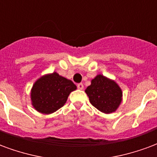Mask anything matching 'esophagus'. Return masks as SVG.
Instances as JSON below:
<instances>
[{"instance_id":"1","label":"esophagus","mask_w":157,"mask_h":157,"mask_svg":"<svg viewBox=\"0 0 157 157\" xmlns=\"http://www.w3.org/2000/svg\"><path fill=\"white\" fill-rule=\"evenodd\" d=\"M77 87L78 90H83L84 89V84H82V83H79V84H77Z\"/></svg>"}]
</instances>
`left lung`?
<instances>
[{
	"mask_svg": "<svg viewBox=\"0 0 157 157\" xmlns=\"http://www.w3.org/2000/svg\"><path fill=\"white\" fill-rule=\"evenodd\" d=\"M85 92L91 104L104 113L115 112L122 101V90L119 86L101 74L91 81Z\"/></svg>",
	"mask_w": 157,
	"mask_h": 157,
	"instance_id": "left-lung-1",
	"label": "left lung"
}]
</instances>
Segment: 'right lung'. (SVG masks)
<instances>
[{
	"instance_id": "add662e5",
	"label": "right lung",
	"mask_w": 157,
	"mask_h": 157,
	"mask_svg": "<svg viewBox=\"0 0 157 157\" xmlns=\"http://www.w3.org/2000/svg\"><path fill=\"white\" fill-rule=\"evenodd\" d=\"M76 85L58 73L42 77L34 83L31 91V100L38 112L50 114L63 107L69 94Z\"/></svg>"
}]
</instances>
